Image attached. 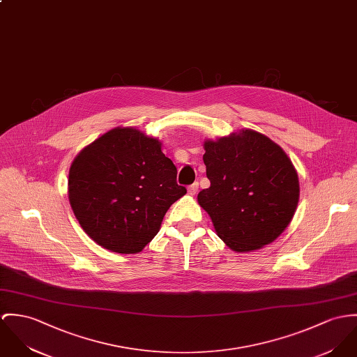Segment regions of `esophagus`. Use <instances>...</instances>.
Wrapping results in <instances>:
<instances>
[{"mask_svg": "<svg viewBox=\"0 0 357 357\" xmlns=\"http://www.w3.org/2000/svg\"><path fill=\"white\" fill-rule=\"evenodd\" d=\"M197 188H199V183H194L188 187V194L195 195L197 192Z\"/></svg>", "mask_w": 357, "mask_h": 357, "instance_id": "esophagus-1", "label": "esophagus"}]
</instances>
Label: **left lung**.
<instances>
[{"label":"left lung","mask_w":357,"mask_h":357,"mask_svg":"<svg viewBox=\"0 0 357 357\" xmlns=\"http://www.w3.org/2000/svg\"><path fill=\"white\" fill-rule=\"evenodd\" d=\"M210 187L197 195L217 234L236 252L274 241L292 221L298 177L284 150L267 136L240 130L204 143Z\"/></svg>","instance_id":"8db88e82"}]
</instances>
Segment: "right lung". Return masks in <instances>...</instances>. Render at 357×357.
I'll list each match as a JSON object with an SVG mask.
<instances>
[{"mask_svg":"<svg viewBox=\"0 0 357 357\" xmlns=\"http://www.w3.org/2000/svg\"><path fill=\"white\" fill-rule=\"evenodd\" d=\"M161 143L135 128L106 132L69 169V203L100 247L140 252L158 233L169 207L187 194Z\"/></svg>","mask_w":357,"mask_h":357,"instance_id":"obj_1","label":"right lung"}]
</instances>
